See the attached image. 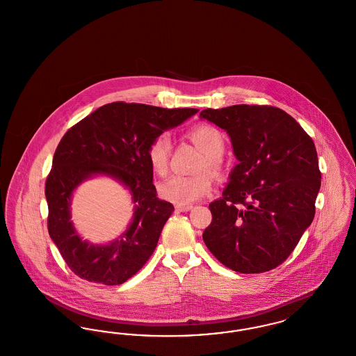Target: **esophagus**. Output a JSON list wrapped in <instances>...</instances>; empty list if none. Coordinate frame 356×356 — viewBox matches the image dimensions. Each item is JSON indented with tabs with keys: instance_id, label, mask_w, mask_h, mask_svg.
Listing matches in <instances>:
<instances>
[{
	"instance_id": "34e87169",
	"label": "esophagus",
	"mask_w": 356,
	"mask_h": 356,
	"mask_svg": "<svg viewBox=\"0 0 356 356\" xmlns=\"http://www.w3.org/2000/svg\"><path fill=\"white\" fill-rule=\"evenodd\" d=\"M193 207L192 205H176V209L179 211V212H188V211H191Z\"/></svg>"
}]
</instances>
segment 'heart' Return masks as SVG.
Wrapping results in <instances>:
<instances>
[{"label":"heart","instance_id":"b5f03b06","mask_svg":"<svg viewBox=\"0 0 356 356\" xmlns=\"http://www.w3.org/2000/svg\"><path fill=\"white\" fill-rule=\"evenodd\" d=\"M191 141L204 153V159L200 161L199 170H209L219 173L222 170L221 156L225 151V137L215 127L202 124L192 128L188 134ZM172 143L170 136L160 134L153 138L147 149V159L151 170L159 175L165 176L170 168ZM212 177L209 173L203 172L193 176L175 175L168 180L161 183L159 192L163 199L179 204L195 203L204 196H207L212 189Z\"/></svg>","mask_w":356,"mask_h":356}]
</instances>
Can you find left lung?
<instances>
[{"mask_svg":"<svg viewBox=\"0 0 356 356\" xmlns=\"http://www.w3.org/2000/svg\"><path fill=\"white\" fill-rule=\"evenodd\" d=\"M200 119L227 131L238 160L222 197L209 204L204 243L232 271H271L314 220L322 181L315 144L296 120L271 105L208 108Z\"/></svg>","mask_w":356,"mask_h":356,"instance_id":"obj_1","label":"left lung"}]
</instances>
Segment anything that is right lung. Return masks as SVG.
Masks as SVG:
<instances>
[{"label":"right lung","instance_id":"1","mask_svg":"<svg viewBox=\"0 0 356 356\" xmlns=\"http://www.w3.org/2000/svg\"><path fill=\"white\" fill-rule=\"evenodd\" d=\"M197 111L111 102L74 124L61 138L45 183L48 231L74 275L92 283L118 286L148 261L175 208L157 197L147 149L156 136ZM92 174L118 178L136 204L129 229L108 246L81 241L70 221L71 193Z\"/></svg>","mask_w":356,"mask_h":356}]
</instances>
